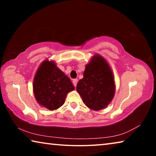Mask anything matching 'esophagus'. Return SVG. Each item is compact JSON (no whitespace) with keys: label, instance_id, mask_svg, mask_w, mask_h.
<instances>
[{"label":"esophagus","instance_id":"34e87169","mask_svg":"<svg viewBox=\"0 0 156 156\" xmlns=\"http://www.w3.org/2000/svg\"><path fill=\"white\" fill-rule=\"evenodd\" d=\"M72 83H73V86L75 87H76V85H77V83H78V79H73V81H72Z\"/></svg>","mask_w":156,"mask_h":156}]
</instances>
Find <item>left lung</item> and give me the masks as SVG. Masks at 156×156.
<instances>
[{"label":"left lung","mask_w":156,"mask_h":156,"mask_svg":"<svg viewBox=\"0 0 156 156\" xmlns=\"http://www.w3.org/2000/svg\"><path fill=\"white\" fill-rule=\"evenodd\" d=\"M76 90L91 109L98 111L107 107L114 96L115 83L112 70L103 58L99 55L92 58Z\"/></svg>","instance_id":"left-lung-1"}]
</instances>
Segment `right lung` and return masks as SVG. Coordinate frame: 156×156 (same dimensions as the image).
I'll return each mask as SVG.
<instances>
[{
	"mask_svg": "<svg viewBox=\"0 0 156 156\" xmlns=\"http://www.w3.org/2000/svg\"><path fill=\"white\" fill-rule=\"evenodd\" d=\"M37 102L49 110L58 109L74 89L72 81L53 61L45 60L37 71L33 84Z\"/></svg>",
	"mask_w": 156,
	"mask_h": 156,
	"instance_id": "1",
	"label": "right lung"
}]
</instances>
